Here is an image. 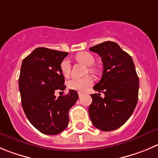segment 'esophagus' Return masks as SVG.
<instances>
[{"label": "esophagus", "mask_w": 158, "mask_h": 158, "mask_svg": "<svg viewBox=\"0 0 158 158\" xmlns=\"http://www.w3.org/2000/svg\"><path fill=\"white\" fill-rule=\"evenodd\" d=\"M78 94H79V97H81L82 95H83V94H82V93H81V92L78 93Z\"/></svg>", "instance_id": "esophagus-1"}]
</instances>
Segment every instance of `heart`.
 Wrapping results in <instances>:
<instances>
[{
    "label": "heart",
    "mask_w": 158,
    "mask_h": 158,
    "mask_svg": "<svg viewBox=\"0 0 158 158\" xmlns=\"http://www.w3.org/2000/svg\"><path fill=\"white\" fill-rule=\"evenodd\" d=\"M76 58L77 61H81L87 66H91L95 61L94 56L88 52L79 53V54H76ZM71 68H72V65H71V61H69V59H63L62 61L61 62V64H60V69H61V72L64 76H68L70 74ZM94 82V78L90 76H87L86 77L80 78V79L73 78L68 82V87L71 89L84 92L89 86H92Z\"/></svg>",
    "instance_id": "b5f03b06"
}]
</instances>
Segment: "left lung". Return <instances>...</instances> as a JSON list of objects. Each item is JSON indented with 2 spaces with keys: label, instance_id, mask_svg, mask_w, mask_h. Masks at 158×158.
Listing matches in <instances>:
<instances>
[{
  "label": "left lung",
  "instance_id": "8db88e82",
  "mask_svg": "<svg viewBox=\"0 0 158 158\" xmlns=\"http://www.w3.org/2000/svg\"><path fill=\"white\" fill-rule=\"evenodd\" d=\"M103 62L102 78L94 89L104 94H91L89 114L93 125L108 132L118 129L130 118L138 101L139 77L132 58L115 42L106 41L89 48Z\"/></svg>",
  "mask_w": 158,
  "mask_h": 158
}]
</instances>
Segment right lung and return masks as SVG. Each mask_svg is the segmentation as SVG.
I'll return each mask as SVG.
<instances>
[{"instance_id": "1", "label": "right lung", "mask_w": 158, "mask_h": 158, "mask_svg": "<svg viewBox=\"0 0 158 158\" xmlns=\"http://www.w3.org/2000/svg\"><path fill=\"white\" fill-rule=\"evenodd\" d=\"M67 52L38 48L23 59L19 86L22 106L26 117L36 129L46 135H56L67 128L69 111L79 96L74 89L54 96L65 89L60 69Z\"/></svg>"}]
</instances>
